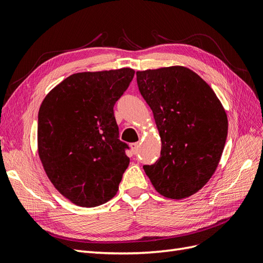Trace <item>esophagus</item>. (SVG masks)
Returning <instances> with one entry per match:
<instances>
[{
	"instance_id": "obj_1",
	"label": "esophagus",
	"mask_w": 263,
	"mask_h": 263,
	"mask_svg": "<svg viewBox=\"0 0 263 263\" xmlns=\"http://www.w3.org/2000/svg\"><path fill=\"white\" fill-rule=\"evenodd\" d=\"M130 147H131V151L136 154L137 152H138V150H139V143L138 142H134V143H131L130 144Z\"/></svg>"
}]
</instances>
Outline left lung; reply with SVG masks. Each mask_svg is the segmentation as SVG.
I'll return each instance as SVG.
<instances>
[{
	"label": "left lung",
	"instance_id": "1",
	"mask_svg": "<svg viewBox=\"0 0 263 263\" xmlns=\"http://www.w3.org/2000/svg\"><path fill=\"white\" fill-rule=\"evenodd\" d=\"M141 96L153 112L161 156L145 174L161 196L181 200L211 179L228 136L223 105L203 79L185 66L137 72Z\"/></svg>",
	"mask_w": 263,
	"mask_h": 263
}]
</instances>
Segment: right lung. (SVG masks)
I'll list each match as a JSON object with an SVG mask.
<instances>
[{
    "label": "right lung",
    "mask_w": 263,
    "mask_h": 263,
    "mask_svg": "<svg viewBox=\"0 0 263 263\" xmlns=\"http://www.w3.org/2000/svg\"><path fill=\"white\" fill-rule=\"evenodd\" d=\"M133 77L130 67L72 74L40 106V160L52 184L74 204L98 206L119 190L130 159L113 106Z\"/></svg>",
    "instance_id": "add662e5"
}]
</instances>
